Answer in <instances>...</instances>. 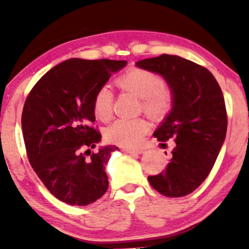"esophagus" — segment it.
Returning a JSON list of instances; mask_svg holds the SVG:
<instances>
[{"label": "esophagus", "instance_id": "1", "mask_svg": "<svg viewBox=\"0 0 249 249\" xmlns=\"http://www.w3.org/2000/svg\"><path fill=\"white\" fill-rule=\"evenodd\" d=\"M125 153H127V154H142L144 150L143 149H130V148H126V149H124Z\"/></svg>", "mask_w": 249, "mask_h": 249}]
</instances>
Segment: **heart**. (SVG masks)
Here are the masks:
<instances>
[{"label": "heart", "mask_w": 249, "mask_h": 249, "mask_svg": "<svg viewBox=\"0 0 249 249\" xmlns=\"http://www.w3.org/2000/svg\"><path fill=\"white\" fill-rule=\"evenodd\" d=\"M123 91H129L140 97V108L152 118H161L171 109L173 96L170 88L157 72L132 67L119 74L114 80ZM92 110L101 122H108L113 114V92L106 85L100 87L92 97ZM149 130V123L143 118L119 119L107 127L105 136L114 144L135 148L141 144L143 136Z\"/></svg>", "instance_id": "b5f03b06"}]
</instances>
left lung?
<instances>
[{"instance_id":"left-lung-1","label":"left lung","mask_w":249,"mask_h":249,"mask_svg":"<svg viewBox=\"0 0 249 249\" xmlns=\"http://www.w3.org/2000/svg\"><path fill=\"white\" fill-rule=\"evenodd\" d=\"M136 65L161 74L173 95L172 110L154 136L161 145L173 140L176 147L166 169L148 180L165 196H185L210 175L225 140L228 115L222 89L207 69L177 55L162 54Z\"/></svg>"}]
</instances>
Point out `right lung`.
I'll return each mask as SVG.
<instances>
[{"label":"right lung","instance_id":"add662e5","mask_svg":"<svg viewBox=\"0 0 249 249\" xmlns=\"http://www.w3.org/2000/svg\"><path fill=\"white\" fill-rule=\"evenodd\" d=\"M125 60L70 59L35 84L21 115L29 161L60 201L85 206L108 189L105 166L114 145L91 152L101 134L92 126V97Z\"/></svg>","mask_w":249,"mask_h":249}]
</instances>
